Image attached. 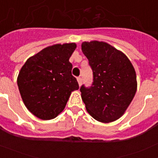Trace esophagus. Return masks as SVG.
Masks as SVG:
<instances>
[{"mask_svg": "<svg viewBox=\"0 0 158 158\" xmlns=\"http://www.w3.org/2000/svg\"><path fill=\"white\" fill-rule=\"evenodd\" d=\"M77 82H78V84H79V85H81L82 83V78L79 77H77Z\"/></svg>", "mask_w": 158, "mask_h": 158, "instance_id": "34e87169", "label": "esophagus"}]
</instances>
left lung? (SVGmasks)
<instances>
[{
    "label": "left lung",
    "instance_id": "obj_1",
    "mask_svg": "<svg viewBox=\"0 0 158 158\" xmlns=\"http://www.w3.org/2000/svg\"><path fill=\"white\" fill-rule=\"evenodd\" d=\"M81 51L93 72L91 87L80 89L86 110L99 122H114L125 113L136 93L135 68L126 54L105 42H83Z\"/></svg>",
    "mask_w": 158,
    "mask_h": 158
}]
</instances>
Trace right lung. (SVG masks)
Instances as JSON below:
<instances>
[{"mask_svg": "<svg viewBox=\"0 0 158 158\" xmlns=\"http://www.w3.org/2000/svg\"><path fill=\"white\" fill-rule=\"evenodd\" d=\"M76 43L54 44L30 57L17 77L23 104L37 118L50 120L65 108L72 92L77 90L69 59Z\"/></svg>", "mask_w": 158, "mask_h": 158, "instance_id": "add662e5", "label": "right lung"}]
</instances>
